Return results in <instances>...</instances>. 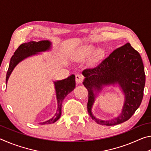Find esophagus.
<instances>
[{
    "label": "esophagus",
    "instance_id": "1",
    "mask_svg": "<svg viewBox=\"0 0 151 151\" xmlns=\"http://www.w3.org/2000/svg\"><path fill=\"white\" fill-rule=\"evenodd\" d=\"M76 83L77 84H81L82 83V82L83 81V76H82L81 75H76Z\"/></svg>",
    "mask_w": 151,
    "mask_h": 151
}]
</instances>
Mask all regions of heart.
<instances>
[{"label": "heart", "mask_w": 151, "mask_h": 151, "mask_svg": "<svg viewBox=\"0 0 151 151\" xmlns=\"http://www.w3.org/2000/svg\"><path fill=\"white\" fill-rule=\"evenodd\" d=\"M94 50V47L92 45H84L79 47L76 50V55L81 59H86L91 55ZM104 54L103 50L102 49H98L94 52L93 58L94 60H97L103 57Z\"/></svg>", "instance_id": "obj_1"}]
</instances>
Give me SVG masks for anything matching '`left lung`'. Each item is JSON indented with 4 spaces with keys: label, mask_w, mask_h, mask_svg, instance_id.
<instances>
[{
    "label": "left lung",
    "mask_w": 151,
    "mask_h": 151,
    "mask_svg": "<svg viewBox=\"0 0 151 151\" xmlns=\"http://www.w3.org/2000/svg\"><path fill=\"white\" fill-rule=\"evenodd\" d=\"M82 74L85 77L83 85L88 92V114L96 123L106 126L121 124L131 118L141 104L145 85L144 66L140 54L130 43L116 48L98 65L86 68ZM116 83L125 94L121 114L111 121L96 119L91 113L96 95L104 86Z\"/></svg>",
    "instance_id": "1"
}]
</instances>
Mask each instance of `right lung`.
Here are the masks:
<instances>
[{"label": "right lung", "instance_id": "add662e5", "mask_svg": "<svg viewBox=\"0 0 151 151\" xmlns=\"http://www.w3.org/2000/svg\"><path fill=\"white\" fill-rule=\"evenodd\" d=\"M50 48L51 42L49 40H40L39 42L30 41L20 45L14 52V55L11 58L9 69L6 73V84H7V81H8L12 70L20 62H21L22 60L27 57L38 54V52L50 50ZM54 83L58 103L57 112L52 118L45 122H40L41 124L54 123L60 119L63 101L66 95L75 88V76L72 75L64 80L55 81Z\"/></svg>", "mask_w": 151, "mask_h": 151}]
</instances>
